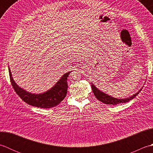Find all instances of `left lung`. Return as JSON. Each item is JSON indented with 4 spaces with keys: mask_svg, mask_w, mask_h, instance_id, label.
<instances>
[{
    "mask_svg": "<svg viewBox=\"0 0 153 153\" xmlns=\"http://www.w3.org/2000/svg\"><path fill=\"white\" fill-rule=\"evenodd\" d=\"M91 83V88L93 90V92L94 93V95L96 97V98L98 99L99 100H100V102H102L105 104H106V105H118V104L120 103H126L129 102V100H132L134 98L137 96L138 94L139 93V92L141 91V89L138 92H137L136 93L134 94V95L128 97V98H125V99H117V98H114L110 95H107L105 93H104L101 91L99 90L98 88H97L96 86L94 85L93 83Z\"/></svg>",
    "mask_w": 153,
    "mask_h": 153,
    "instance_id": "obj_1",
    "label": "left lung"
}]
</instances>
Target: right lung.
<instances>
[{"label": "right lung", "instance_id": "add662e5", "mask_svg": "<svg viewBox=\"0 0 153 153\" xmlns=\"http://www.w3.org/2000/svg\"><path fill=\"white\" fill-rule=\"evenodd\" d=\"M8 71L10 82L16 93L28 105L41 108H50L57 106L66 96L68 90L67 78L71 71L64 74L56 83L50 89L39 94L31 93L21 88L13 79L9 66Z\"/></svg>", "mask_w": 153, "mask_h": 153}]
</instances>
